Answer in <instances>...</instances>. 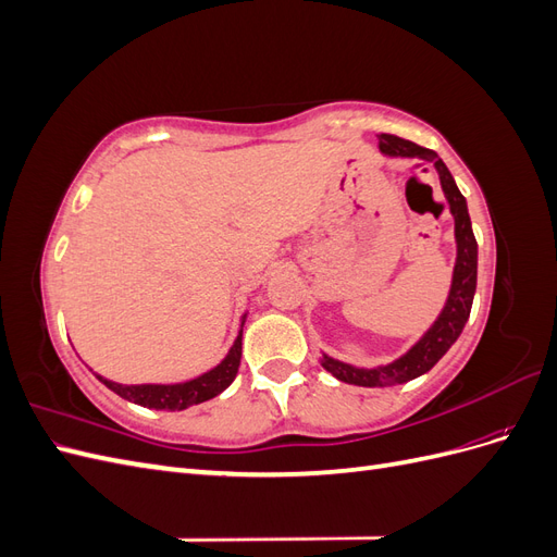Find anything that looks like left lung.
I'll return each mask as SVG.
<instances>
[{"instance_id": "left-lung-1", "label": "left lung", "mask_w": 557, "mask_h": 557, "mask_svg": "<svg viewBox=\"0 0 557 557\" xmlns=\"http://www.w3.org/2000/svg\"><path fill=\"white\" fill-rule=\"evenodd\" d=\"M379 148L385 158H416L434 164L455 223V267L444 309L436 315L434 323L423 332V336H420V339L397 360L376 367H356L330 358L327 352H320V364H323L334 379L362 387H385L407 383L411 379L428 374L430 369L446 356V350L458 342V336L462 334V327L469 318L471 301H474L476 293L479 264V246L474 239V232H471L467 199L458 190V185H455V178L450 176L444 160L436 156L434 150L407 139L393 137V134H379Z\"/></svg>"}]
</instances>
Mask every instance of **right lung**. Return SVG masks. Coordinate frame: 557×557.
<instances>
[{
	"label": "right lung",
	"mask_w": 557,
	"mask_h": 557,
	"mask_svg": "<svg viewBox=\"0 0 557 557\" xmlns=\"http://www.w3.org/2000/svg\"><path fill=\"white\" fill-rule=\"evenodd\" d=\"M246 315H242V327L237 339H234L232 348L227 350V356L218 362L209 372L199 374L190 381L183 383H137V385H125V383H115L111 379H104L95 374L99 381H102L109 391L115 395H121L127 401L139 404V407L146 409H156V411H183L193 407V404H201L215 395H221L225 387L237 379L239 372V362H242V336H244V323Z\"/></svg>",
	"instance_id": "1"
}]
</instances>
